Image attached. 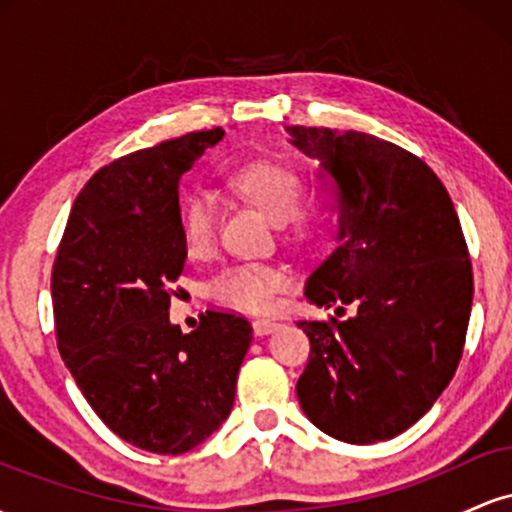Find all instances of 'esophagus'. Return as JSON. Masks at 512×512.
<instances>
[{
    "label": "esophagus",
    "mask_w": 512,
    "mask_h": 512,
    "mask_svg": "<svg viewBox=\"0 0 512 512\" xmlns=\"http://www.w3.org/2000/svg\"><path fill=\"white\" fill-rule=\"evenodd\" d=\"M276 327H279V322L276 320H267V317H262V320H255L252 322V330H255L257 337H262V334H272Z\"/></svg>",
    "instance_id": "esophagus-1"
}]
</instances>
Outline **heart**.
Wrapping results in <instances>:
<instances>
[{"label":"heart","instance_id":"obj_1","mask_svg":"<svg viewBox=\"0 0 512 512\" xmlns=\"http://www.w3.org/2000/svg\"><path fill=\"white\" fill-rule=\"evenodd\" d=\"M233 185L262 207L274 221H286L296 236H308L322 219V204L308 202L303 207V178L296 168L274 161H257L233 173ZM185 245L192 255H207L216 243L219 214L211 192L199 190L182 209ZM289 284L284 267L272 262H233L209 281L207 293L221 305L243 313H264L274 305L276 293Z\"/></svg>","mask_w":512,"mask_h":512}]
</instances>
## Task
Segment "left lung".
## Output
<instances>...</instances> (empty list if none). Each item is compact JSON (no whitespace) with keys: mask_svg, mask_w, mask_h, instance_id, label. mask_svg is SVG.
Segmentation results:
<instances>
[{"mask_svg":"<svg viewBox=\"0 0 512 512\" xmlns=\"http://www.w3.org/2000/svg\"><path fill=\"white\" fill-rule=\"evenodd\" d=\"M286 132L337 187L339 245L305 298L354 308L298 322L310 339L298 402L327 436L390 440L433 407L460 363L474 296L460 219L438 175L402 146L354 129Z\"/></svg>","mask_w":512,"mask_h":512,"instance_id":"8db88e82","label":"left lung"}]
</instances>
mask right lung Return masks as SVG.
<instances>
[{"label": "right lung", "instance_id": "add662e5", "mask_svg": "<svg viewBox=\"0 0 512 512\" xmlns=\"http://www.w3.org/2000/svg\"><path fill=\"white\" fill-rule=\"evenodd\" d=\"M221 139L190 132L103 166L52 264L64 366L115 436L156 455L197 448L228 419L252 342L240 315L207 310L190 334L168 317L187 260L178 182Z\"/></svg>", "mask_w": 512, "mask_h": 512}]
</instances>
